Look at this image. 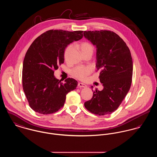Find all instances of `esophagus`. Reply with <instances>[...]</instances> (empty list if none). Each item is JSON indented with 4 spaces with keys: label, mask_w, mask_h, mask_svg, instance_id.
<instances>
[{
    "label": "esophagus",
    "mask_w": 157,
    "mask_h": 157,
    "mask_svg": "<svg viewBox=\"0 0 157 157\" xmlns=\"http://www.w3.org/2000/svg\"><path fill=\"white\" fill-rule=\"evenodd\" d=\"M78 86L80 88H85V87H87V86L85 84H84V83H80V82H79V83H78Z\"/></svg>",
    "instance_id": "34e87169"
}]
</instances>
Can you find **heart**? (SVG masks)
Listing matches in <instances>:
<instances>
[{"label":"heart","instance_id":"1","mask_svg":"<svg viewBox=\"0 0 157 157\" xmlns=\"http://www.w3.org/2000/svg\"><path fill=\"white\" fill-rule=\"evenodd\" d=\"M72 48V45H68L65 50V57H66L69 52L71 51ZM80 48L83 52V53L84 55H85L86 53H92L94 50V45L89 43V42H83V43H81L80 44ZM92 71V70L90 67H77L75 68H74L73 70H72L71 74L75 77L80 79V80H83L85 79L86 77L89 75L90 74V72Z\"/></svg>","mask_w":157,"mask_h":157}]
</instances>
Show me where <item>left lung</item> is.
Masks as SVG:
<instances>
[{"label":"left lung","instance_id":"obj_1","mask_svg":"<svg viewBox=\"0 0 157 157\" xmlns=\"http://www.w3.org/2000/svg\"><path fill=\"white\" fill-rule=\"evenodd\" d=\"M83 34L96 46V67L104 87L102 90L96 89L94 91L92 98L85 102V107L97 115L111 114L121 105L131 85L133 65L130 50L113 32L85 31Z\"/></svg>","mask_w":157,"mask_h":157}]
</instances>
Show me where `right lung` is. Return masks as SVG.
Listing matches in <instances>:
<instances>
[{
  "label": "right lung",
  "instance_id": "obj_1",
  "mask_svg": "<svg viewBox=\"0 0 157 157\" xmlns=\"http://www.w3.org/2000/svg\"><path fill=\"white\" fill-rule=\"evenodd\" d=\"M82 30H50L36 38L29 47L23 60V88L29 104L35 112L52 114L61 109L67 94L76 89L72 78L63 83L54 75L64 62V52L70 43L83 38Z\"/></svg>",
  "mask_w": 157,
  "mask_h": 157
}]
</instances>
